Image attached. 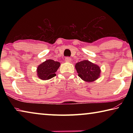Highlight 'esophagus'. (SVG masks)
I'll use <instances>...</instances> for the list:
<instances>
[{
	"label": "esophagus",
	"instance_id": "obj_1",
	"mask_svg": "<svg viewBox=\"0 0 133 133\" xmlns=\"http://www.w3.org/2000/svg\"><path fill=\"white\" fill-rule=\"evenodd\" d=\"M71 60V58L69 57H67L66 58H65V62H70Z\"/></svg>",
	"mask_w": 133,
	"mask_h": 133
}]
</instances>
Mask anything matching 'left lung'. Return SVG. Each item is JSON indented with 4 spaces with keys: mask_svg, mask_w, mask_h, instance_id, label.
Instances as JSON below:
<instances>
[{
    "mask_svg": "<svg viewBox=\"0 0 133 133\" xmlns=\"http://www.w3.org/2000/svg\"><path fill=\"white\" fill-rule=\"evenodd\" d=\"M78 77L86 82H92L100 76L101 70L97 65L89 60H83L75 65Z\"/></svg>",
    "mask_w": 133,
    "mask_h": 133,
    "instance_id": "left-lung-1",
    "label": "left lung"
}]
</instances>
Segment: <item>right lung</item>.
Wrapping results in <instances>:
<instances>
[{
	"mask_svg": "<svg viewBox=\"0 0 133 133\" xmlns=\"http://www.w3.org/2000/svg\"><path fill=\"white\" fill-rule=\"evenodd\" d=\"M60 63L55 60L49 59L40 64L37 67L38 77L41 80L50 79L56 76V72L59 68Z\"/></svg>",
	"mask_w": 133,
	"mask_h": 133,
	"instance_id": "right-lung-1",
	"label": "right lung"
}]
</instances>
